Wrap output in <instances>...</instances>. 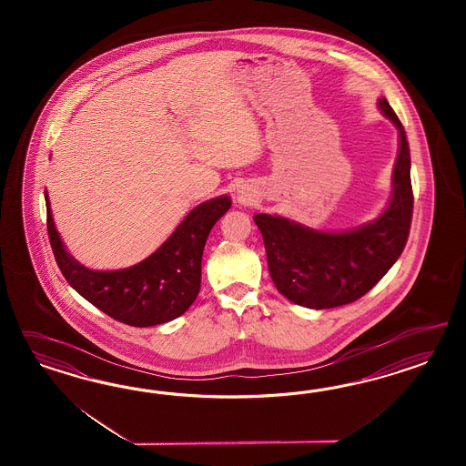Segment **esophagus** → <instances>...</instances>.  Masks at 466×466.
<instances>
[{
  "label": "esophagus",
  "mask_w": 466,
  "mask_h": 466,
  "mask_svg": "<svg viewBox=\"0 0 466 466\" xmlns=\"http://www.w3.org/2000/svg\"><path fill=\"white\" fill-rule=\"evenodd\" d=\"M246 197H248V195H246L244 191H239V193H238V198H239V201H246Z\"/></svg>",
  "instance_id": "obj_1"
}]
</instances>
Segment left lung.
I'll use <instances>...</instances> for the list:
<instances>
[{"label":"left lung","mask_w":466,"mask_h":466,"mask_svg":"<svg viewBox=\"0 0 466 466\" xmlns=\"http://www.w3.org/2000/svg\"><path fill=\"white\" fill-rule=\"evenodd\" d=\"M378 107L398 129L391 195L382 212L362 226L319 230L282 215L258 213L271 280L297 306L331 309L350 304L381 280L409 239L413 195L403 125L386 97Z\"/></svg>","instance_id":"obj_1"}]
</instances>
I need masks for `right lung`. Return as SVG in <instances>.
Masks as SVG:
<instances>
[{"mask_svg":"<svg viewBox=\"0 0 466 466\" xmlns=\"http://www.w3.org/2000/svg\"><path fill=\"white\" fill-rule=\"evenodd\" d=\"M47 234L66 282L114 319L147 328L179 318L195 302L201 285V256L217 220L230 208L227 195L197 205L154 253L121 269H90L71 256L55 226L47 191Z\"/></svg>","mask_w":466,"mask_h":466,"instance_id":"1","label":"right lung"}]
</instances>
